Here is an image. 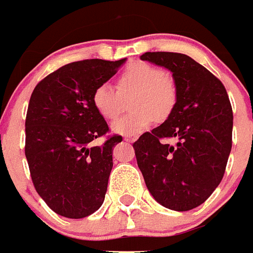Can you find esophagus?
Instances as JSON below:
<instances>
[{"instance_id": "34e87169", "label": "esophagus", "mask_w": 253, "mask_h": 253, "mask_svg": "<svg viewBox=\"0 0 253 253\" xmlns=\"http://www.w3.org/2000/svg\"><path fill=\"white\" fill-rule=\"evenodd\" d=\"M124 139H125V141H126V142H134V141H136V139H137V137H134V136H126Z\"/></svg>"}]
</instances>
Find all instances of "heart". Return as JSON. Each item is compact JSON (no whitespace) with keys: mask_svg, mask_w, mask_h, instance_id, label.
Listing matches in <instances>:
<instances>
[{"mask_svg":"<svg viewBox=\"0 0 253 253\" xmlns=\"http://www.w3.org/2000/svg\"><path fill=\"white\" fill-rule=\"evenodd\" d=\"M117 91L110 84H102L94 88L91 102L94 108L106 120H115L123 111L124 100L130 99L132 114L112 124V130L123 136H137L150 128L157 120H166L177 103L176 82L169 73L149 62L138 61L126 66L116 81Z\"/></svg>","mask_w":253,"mask_h":253,"instance_id":"obj_1","label":"heart"}]
</instances>
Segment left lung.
Segmentation results:
<instances>
[{
	"instance_id": "left-lung-1",
	"label": "left lung",
	"mask_w": 253,
	"mask_h": 253,
	"mask_svg": "<svg viewBox=\"0 0 253 253\" xmlns=\"http://www.w3.org/2000/svg\"><path fill=\"white\" fill-rule=\"evenodd\" d=\"M143 61L172 73L177 103L172 114L133 143L151 196L165 208L187 211L219 185L232 145V108L225 86L187 54L146 52ZM175 138L169 145L165 139Z\"/></svg>"
}]
</instances>
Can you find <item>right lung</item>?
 <instances>
[{
    "instance_id": "right-lung-1",
    "label": "right lung",
    "mask_w": 253,
    "mask_h": 253,
    "mask_svg": "<svg viewBox=\"0 0 253 253\" xmlns=\"http://www.w3.org/2000/svg\"><path fill=\"white\" fill-rule=\"evenodd\" d=\"M124 62H70L40 81L31 94L24 154L36 192L62 217H87L104 201L112 150L123 137L114 134L92 145L110 128L92 106L91 95Z\"/></svg>"
}]
</instances>
